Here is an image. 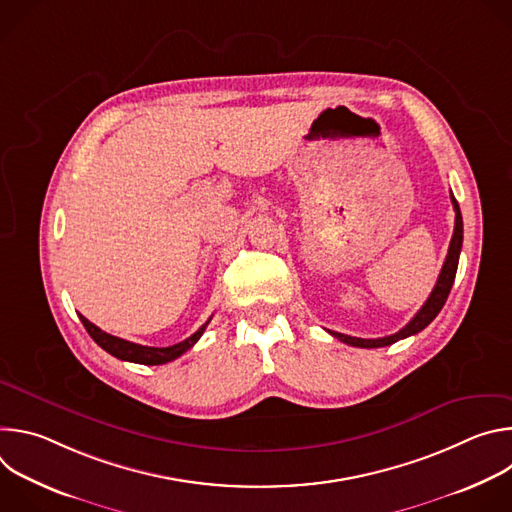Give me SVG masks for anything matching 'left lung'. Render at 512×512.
Here are the masks:
<instances>
[{"instance_id": "left-lung-1", "label": "left lung", "mask_w": 512, "mask_h": 512, "mask_svg": "<svg viewBox=\"0 0 512 512\" xmlns=\"http://www.w3.org/2000/svg\"><path fill=\"white\" fill-rule=\"evenodd\" d=\"M452 204H454V210H456V225H454V235H452V241H450V249H448L446 261H444V267L440 271V277H437V283H435L433 291L429 294L427 302L411 318V322L407 326H403L399 332H395L391 336H383V338H354V336H348V334H340V332H330L328 330L334 338H338L344 344L358 346V348H381V346H389V344H393L397 340H403L407 336H413V334L421 332L437 314H440V310L444 308V304H446V300L450 296V289L454 285V279H456L460 251H462V239H464L462 212H460V206H458L454 194H452Z\"/></svg>"}]
</instances>
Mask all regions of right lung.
<instances>
[{"mask_svg": "<svg viewBox=\"0 0 512 512\" xmlns=\"http://www.w3.org/2000/svg\"><path fill=\"white\" fill-rule=\"evenodd\" d=\"M83 326L87 328V332L91 334V338L103 348L107 350L109 354H113L115 358L119 360H127V362H137V364H166L178 356H182L186 350H190L198 338L202 336V332L206 330L208 322L202 324L190 338L174 344V346H164V348H158V346H141V344H135V342H129V340H123V338H117L113 334H107L103 332L101 328H97L93 322H89L83 314H79Z\"/></svg>", "mask_w": 512, "mask_h": 512, "instance_id": "right-lung-1", "label": "right lung"}]
</instances>
